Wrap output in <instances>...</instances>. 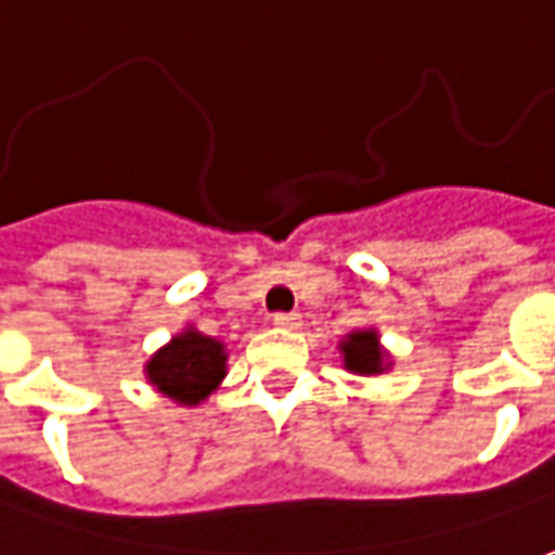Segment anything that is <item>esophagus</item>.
<instances>
[{
	"label": "esophagus",
	"instance_id": "34e87169",
	"mask_svg": "<svg viewBox=\"0 0 555 555\" xmlns=\"http://www.w3.org/2000/svg\"><path fill=\"white\" fill-rule=\"evenodd\" d=\"M273 325L276 328H297L300 325V313H276L273 315Z\"/></svg>",
	"mask_w": 555,
	"mask_h": 555
}]
</instances>
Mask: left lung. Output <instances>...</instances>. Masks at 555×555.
Segmentation results:
<instances>
[{
    "label": "left lung",
    "mask_w": 555,
    "mask_h": 555,
    "mask_svg": "<svg viewBox=\"0 0 555 555\" xmlns=\"http://www.w3.org/2000/svg\"><path fill=\"white\" fill-rule=\"evenodd\" d=\"M340 353H344V369L353 374H380L390 369V359L384 353L377 332H353L340 340Z\"/></svg>",
    "instance_id": "8db88e82"
}]
</instances>
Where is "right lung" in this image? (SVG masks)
Segmentation results:
<instances>
[{"instance_id":"right-lung-1","label":"right lung","mask_w":555,"mask_h":555,"mask_svg":"<svg viewBox=\"0 0 555 555\" xmlns=\"http://www.w3.org/2000/svg\"><path fill=\"white\" fill-rule=\"evenodd\" d=\"M227 374V350L215 337L186 328L146 362V380L181 405H199Z\"/></svg>"}]
</instances>
